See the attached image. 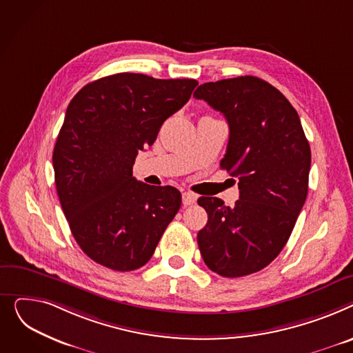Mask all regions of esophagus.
<instances>
[{
  "label": "esophagus",
  "instance_id": "34e87169",
  "mask_svg": "<svg viewBox=\"0 0 353 353\" xmlns=\"http://www.w3.org/2000/svg\"><path fill=\"white\" fill-rule=\"evenodd\" d=\"M198 199V195H195L194 192H190V191H185L182 194V202L183 205H191V203H195Z\"/></svg>",
  "mask_w": 353,
  "mask_h": 353
}]
</instances>
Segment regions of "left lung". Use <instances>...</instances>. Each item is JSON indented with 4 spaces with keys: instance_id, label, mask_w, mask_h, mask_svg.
<instances>
[{
    "instance_id": "1",
    "label": "left lung",
    "mask_w": 353,
    "mask_h": 353,
    "mask_svg": "<svg viewBox=\"0 0 353 353\" xmlns=\"http://www.w3.org/2000/svg\"><path fill=\"white\" fill-rule=\"evenodd\" d=\"M194 97L223 114L230 141L221 168L239 179L234 206L198 199L208 214L199 251L221 276L251 275L271 263L292 234L307 195L309 142L291 102L261 78L205 82Z\"/></svg>"
}]
</instances>
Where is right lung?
I'll use <instances>...</instances> for the list:
<instances>
[{
  "label": "right lung",
  "instance_id": "add662e5",
  "mask_svg": "<svg viewBox=\"0 0 353 353\" xmlns=\"http://www.w3.org/2000/svg\"><path fill=\"white\" fill-rule=\"evenodd\" d=\"M196 85L121 72L71 99L52 154L55 186L77 243L97 263L119 272L143 266L179 211L176 188L139 182L132 167Z\"/></svg>",
  "mask_w": 353,
  "mask_h": 353
}]
</instances>
